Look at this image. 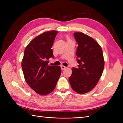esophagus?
<instances>
[{
  "mask_svg": "<svg viewBox=\"0 0 123 123\" xmlns=\"http://www.w3.org/2000/svg\"><path fill=\"white\" fill-rule=\"evenodd\" d=\"M61 69L63 70H64V69H66L67 68V67H66L65 66H61Z\"/></svg>",
  "mask_w": 123,
  "mask_h": 123,
  "instance_id": "34e87169",
  "label": "esophagus"
}]
</instances>
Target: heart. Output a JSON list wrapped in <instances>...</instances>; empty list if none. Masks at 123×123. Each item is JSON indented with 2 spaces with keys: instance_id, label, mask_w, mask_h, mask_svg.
Listing matches in <instances>:
<instances>
[{
  "instance_id": "1",
  "label": "heart",
  "mask_w": 123,
  "mask_h": 123,
  "mask_svg": "<svg viewBox=\"0 0 123 123\" xmlns=\"http://www.w3.org/2000/svg\"><path fill=\"white\" fill-rule=\"evenodd\" d=\"M68 41H70V40H69V39H68Z\"/></svg>"
}]
</instances>
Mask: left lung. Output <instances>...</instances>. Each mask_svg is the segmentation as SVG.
Returning <instances> with one entry per match:
<instances>
[{
  "label": "left lung",
  "mask_w": 123,
  "mask_h": 123,
  "mask_svg": "<svg viewBox=\"0 0 123 123\" xmlns=\"http://www.w3.org/2000/svg\"><path fill=\"white\" fill-rule=\"evenodd\" d=\"M74 35L78 45L76 55L79 66L72 68L69 80L73 90L84 94L97 84L105 62L101 46L93 38L82 32H75Z\"/></svg>",
  "instance_id": "obj_1"
}]
</instances>
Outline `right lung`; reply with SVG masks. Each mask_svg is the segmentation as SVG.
Here are the masks:
<instances>
[{"instance_id":"obj_1","label":"right lung","mask_w":123,"mask_h":123,"mask_svg":"<svg viewBox=\"0 0 123 123\" xmlns=\"http://www.w3.org/2000/svg\"><path fill=\"white\" fill-rule=\"evenodd\" d=\"M56 31L45 32L33 39L26 47L22 61L24 78L28 85L39 95L53 91L61 74L60 66H48L53 57L52 47Z\"/></svg>"}]
</instances>
